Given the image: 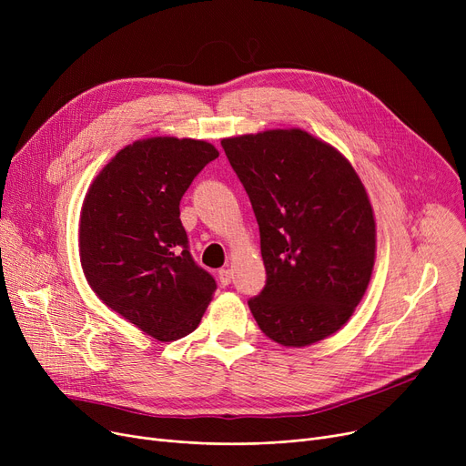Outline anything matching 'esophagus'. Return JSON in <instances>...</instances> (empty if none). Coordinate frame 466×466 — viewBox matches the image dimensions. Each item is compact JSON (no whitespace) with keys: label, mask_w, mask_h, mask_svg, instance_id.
Returning <instances> with one entry per match:
<instances>
[{"label":"esophagus","mask_w":466,"mask_h":466,"mask_svg":"<svg viewBox=\"0 0 466 466\" xmlns=\"http://www.w3.org/2000/svg\"><path fill=\"white\" fill-rule=\"evenodd\" d=\"M218 279L223 285H230L232 281V270H228V268H223V270H218Z\"/></svg>","instance_id":"34e87169"}]
</instances>
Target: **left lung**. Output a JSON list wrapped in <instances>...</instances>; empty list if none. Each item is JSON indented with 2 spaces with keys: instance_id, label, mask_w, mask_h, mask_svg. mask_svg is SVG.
<instances>
[{
  "instance_id": "1",
  "label": "left lung",
  "mask_w": 466,
  "mask_h": 466,
  "mask_svg": "<svg viewBox=\"0 0 466 466\" xmlns=\"http://www.w3.org/2000/svg\"><path fill=\"white\" fill-rule=\"evenodd\" d=\"M220 145L260 230L266 285L248 302L260 330L287 348L334 334L362 300L376 258L374 211L357 171L300 128Z\"/></svg>"
}]
</instances>
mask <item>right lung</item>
Listing matches in <instances>:
<instances>
[{"label": "right lung", "instance_id": "right-lung-1", "mask_svg": "<svg viewBox=\"0 0 466 466\" xmlns=\"http://www.w3.org/2000/svg\"><path fill=\"white\" fill-rule=\"evenodd\" d=\"M218 151L208 141L149 137L120 149L81 209L85 278L107 308L160 341L200 325L217 289L194 262L179 202Z\"/></svg>", "mask_w": 466, "mask_h": 466}]
</instances>
